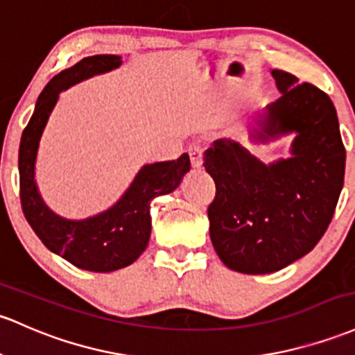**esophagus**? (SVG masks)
<instances>
[{
    "mask_svg": "<svg viewBox=\"0 0 355 355\" xmlns=\"http://www.w3.org/2000/svg\"><path fill=\"white\" fill-rule=\"evenodd\" d=\"M189 155L190 162H192L193 166H202V157H204V146L200 143H193V145L189 146Z\"/></svg>",
    "mask_w": 355,
    "mask_h": 355,
    "instance_id": "1",
    "label": "esophagus"
}]
</instances>
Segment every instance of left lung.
<instances>
[{"mask_svg":"<svg viewBox=\"0 0 355 355\" xmlns=\"http://www.w3.org/2000/svg\"><path fill=\"white\" fill-rule=\"evenodd\" d=\"M271 73L282 96L252 138L297 131L293 157L266 166L231 139L204 153L216 182L210 241L225 266L246 275L282 270L317 246L344 185L345 148L330 97L285 70Z\"/></svg>","mask_w":355,"mask_h":355,"instance_id":"obj_1","label":"left lung"}]
</instances>
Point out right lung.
<instances>
[{"instance_id":"obj_1","label":"right lung","mask_w":355,"mask_h":355,"mask_svg":"<svg viewBox=\"0 0 355 355\" xmlns=\"http://www.w3.org/2000/svg\"><path fill=\"white\" fill-rule=\"evenodd\" d=\"M119 64L118 55H92L53 77L38 97L19 143V200L25 219L50 251L80 270L94 272L121 270L139 258L150 241L151 200L173 192L190 170L187 153L173 162L143 166L118 204L85 220L62 219L42 202L35 185V158L42 131L58 94L72 84L119 67Z\"/></svg>"}]
</instances>
